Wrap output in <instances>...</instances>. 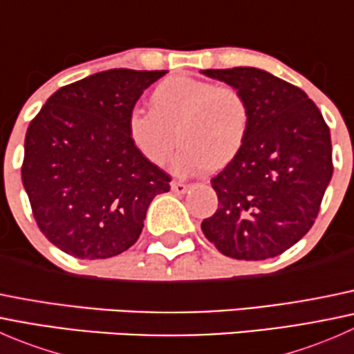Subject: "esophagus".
Instances as JSON below:
<instances>
[{
	"label": "esophagus",
	"instance_id": "obj_1",
	"mask_svg": "<svg viewBox=\"0 0 354 354\" xmlns=\"http://www.w3.org/2000/svg\"><path fill=\"white\" fill-rule=\"evenodd\" d=\"M171 190H173L174 194H178V195H183V194H187L188 185L181 183V181H173V183H171Z\"/></svg>",
	"mask_w": 354,
	"mask_h": 354
}]
</instances>
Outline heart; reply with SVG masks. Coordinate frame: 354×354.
I'll use <instances>...</instances> for the list:
<instances>
[{
    "mask_svg": "<svg viewBox=\"0 0 354 354\" xmlns=\"http://www.w3.org/2000/svg\"><path fill=\"white\" fill-rule=\"evenodd\" d=\"M252 123L245 94L231 85L192 77H169L151 94V111L127 118L131 145L144 159L162 164L174 147L173 169L181 174L224 169L243 149Z\"/></svg>",
    "mask_w": 354,
    "mask_h": 354,
    "instance_id": "obj_1",
    "label": "heart"
}]
</instances>
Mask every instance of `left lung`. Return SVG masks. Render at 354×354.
<instances>
[{
  "instance_id": "left-lung-1",
  "label": "left lung",
  "mask_w": 354,
  "mask_h": 354,
  "mask_svg": "<svg viewBox=\"0 0 354 354\" xmlns=\"http://www.w3.org/2000/svg\"><path fill=\"white\" fill-rule=\"evenodd\" d=\"M245 94L252 111L236 159L210 180L219 207L202 231L223 255L266 260L298 243L332 178L330 131L296 85L259 68L202 70Z\"/></svg>"
}]
</instances>
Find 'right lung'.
Here are the masks:
<instances>
[{"instance_id":"right-lung-1","label":"right lung","mask_w":354,"mask_h":354,"mask_svg":"<svg viewBox=\"0 0 354 354\" xmlns=\"http://www.w3.org/2000/svg\"><path fill=\"white\" fill-rule=\"evenodd\" d=\"M166 70L94 73L46 101L25 135L24 188L46 238L78 259H109L138 240L171 176L131 145L127 118Z\"/></svg>"}]
</instances>
